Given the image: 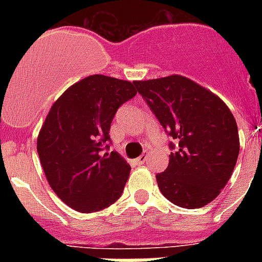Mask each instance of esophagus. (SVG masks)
<instances>
[{"label":"esophagus","mask_w":262,"mask_h":262,"mask_svg":"<svg viewBox=\"0 0 262 262\" xmlns=\"http://www.w3.org/2000/svg\"><path fill=\"white\" fill-rule=\"evenodd\" d=\"M147 159H148L147 155H141L140 158H137L135 162H136V164H137V166H141V164H144L145 162H147Z\"/></svg>","instance_id":"34e87169"}]
</instances>
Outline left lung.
<instances>
[{
	"instance_id": "8db88e82",
	"label": "left lung",
	"mask_w": 262,
	"mask_h": 262,
	"mask_svg": "<svg viewBox=\"0 0 262 262\" xmlns=\"http://www.w3.org/2000/svg\"><path fill=\"white\" fill-rule=\"evenodd\" d=\"M160 125L177 140L166 171L156 175L162 194L187 209L220 194L239 155L234 115L222 99L185 76L136 81Z\"/></svg>"
}]
</instances>
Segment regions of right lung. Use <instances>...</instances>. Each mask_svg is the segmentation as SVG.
Instances as JSON below:
<instances>
[{"mask_svg": "<svg viewBox=\"0 0 262 262\" xmlns=\"http://www.w3.org/2000/svg\"><path fill=\"white\" fill-rule=\"evenodd\" d=\"M136 94V81L92 75L51 106L36 149L50 187L75 211H102L122 194L130 166L118 152L102 151L118 107Z\"/></svg>", "mask_w": 262, "mask_h": 262, "instance_id": "1", "label": "right lung"}]
</instances>
